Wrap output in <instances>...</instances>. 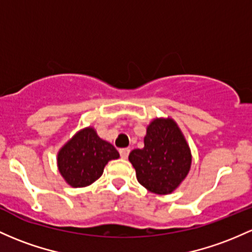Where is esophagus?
Returning <instances> with one entry per match:
<instances>
[{
	"mask_svg": "<svg viewBox=\"0 0 252 252\" xmlns=\"http://www.w3.org/2000/svg\"><path fill=\"white\" fill-rule=\"evenodd\" d=\"M129 153H130V149H129V148L120 149V154H121V157L123 158V159H126V158H128V156H129Z\"/></svg>",
	"mask_w": 252,
	"mask_h": 252,
	"instance_id": "obj_1",
	"label": "esophagus"
}]
</instances>
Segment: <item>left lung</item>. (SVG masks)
I'll return each instance as SVG.
<instances>
[{"label": "left lung", "mask_w": 252, "mask_h": 252, "mask_svg": "<svg viewBox=\"0 0 252 252\" xmlns=\"http://www.w3.org/2000/svg\"><path fill=\"white\" fill-rule=\"evenodd\" d=\"M145 147L130 152L129 161L139 183L158 195L173 192L191 167L192 156L185 136L172 118H154L147 126Z\"/></svg>", "instance_id": "1"}]
</instances>
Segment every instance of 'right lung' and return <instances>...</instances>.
<instances>
[{"mask_svg":"<svg viewBox=\"0 0 252 252\" xmlns=\"http://www.w3.org/2000/svg\"><path fill=\"white\" fill-rule=\"evenodd\" d=\"M118 158L117 149L100 139L93 126H87L62 146L57 153V167L70 187L84 188L100 178L107 162Z\"/></svg>","mask_w":252,"mask_h":252,"instance_id":"add662e5","label":"right lung"}]
</instances>
